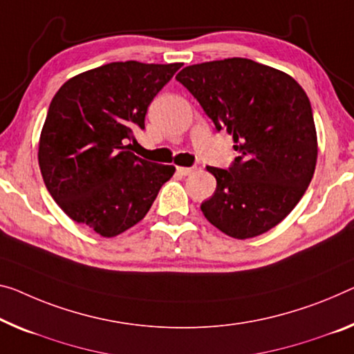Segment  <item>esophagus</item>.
I'll list each match as a JSON object with an SVG mask.
<instances>
[{"instance_id": "obj_1", "label": "esophagus", "mask_w": 354, "mask_h": 354, "mask_svg": "<svg viewBox=\"0 0 354 354\" xmlns=\"http://www.w3.org/2000/svg\"><path fill=\"white\" fill-rule=\"evenodd\" d=\"M177 172L180 174V176H189V174L194 172V167H183V166H178V167H177Z\"/></svg>"}]
</instances>
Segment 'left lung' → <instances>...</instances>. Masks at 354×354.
Here are the masks:
<instances>
[{
  "mask_svg": "<svg viewBox=\"0 0 354 354\" xmlns=\"http://www.w3.org/2000/svg\"><path fill=\"white\" fill-rule=\"evenodd\" d=\"M239 151L230 171L207 166L216 189L201 210L234 239L268 232L312 182L318 139L308 96L290 74L247 58L183 68L176 75Z\"/></svg>",
  "mask_w": 354,
  "mask_h": 354,
  "instance_id": "obj_1",
  "label": "left lung"
}]
</instances>
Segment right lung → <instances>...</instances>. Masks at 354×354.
<instances>
[{
	"label": "right lung",
	"instance_id": "right-lung-1",
	"mask_svg": "<svg viewBox=\"0 0 354 354\" xmlns=\"http://www.w3.org/2000/svg\"><path fill=\"white\" fill-rule=\"evenodd\" d=\"M182 63L117 62L66 80L53 96L39 138L41 174L75 223L115 237L144 218L176 172L129 150L147 107Z\"/></svg>",
	"mask_w": 354,
	"mask_h": 354
}]
</instances>
